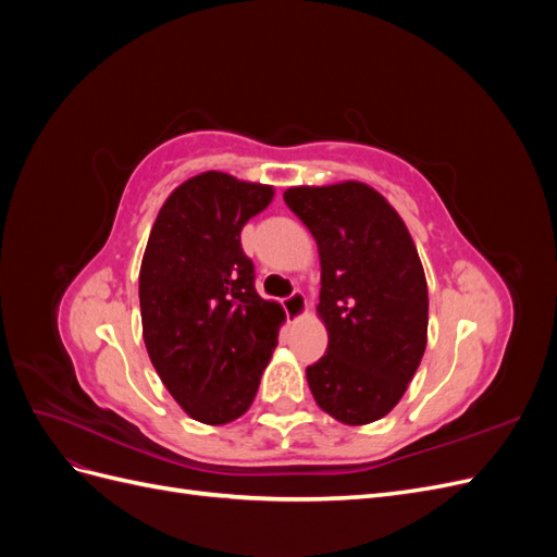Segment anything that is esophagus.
<instances>
[{"label":"esophagus","instance_id":"obj_1","mask_svg":"<svg viewBox=\"0 0 557 557\" xmlns=\"http://www.w3.org/2000/svg\"><path fill=\"white\" fill-rule=\"evenodd\" d=\"M283 309H285V313H288V318L299 320L301 315L307 313V297H305V293L295 290L290 297H285L283 299Z\"/></svg>","mask_w":557,"mask_h":557}]
</instances>
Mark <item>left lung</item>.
Instances as JSON below:
<instances>
[{"instance_id":"1","label":"left lung","mask_w":557,"mask_h":557,"mask_svg":"<svg viewBox=\"0 0 557 557\" xmlns=\"http://www.w3.org/2000/svg\"><path fill=\"white\" fill-rule=\"evenodd\" d=\"M283 199L320 256L318 315L330 342L307 367L313 399L346 425L374 423L401 399L428 346V281L411 234L358 181L299 185Z\"/></svg>"}]
</instances>
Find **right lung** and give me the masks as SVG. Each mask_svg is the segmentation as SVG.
Returning a JSON list of instances; mask_svg holds the SVG:
<instances>
[{
    "label": "right lung",
    "instance_id": "1",
    "mask_svg": "<svg viewBox=\"0 0 557 557\" xmlns=\"http://www.w3.org/2000/svg\"><path fill=\"white\" fill-rule=\"evenodd\" d=\"M272 185L223 172L193 176L166 197L139 272L146 350L190 418L225 425L248 411L285 313L256 290L242 230L269 207Z\"/></svg>",
    "mask_w": 557,
    "mask_h": 557
}]
</instances>
